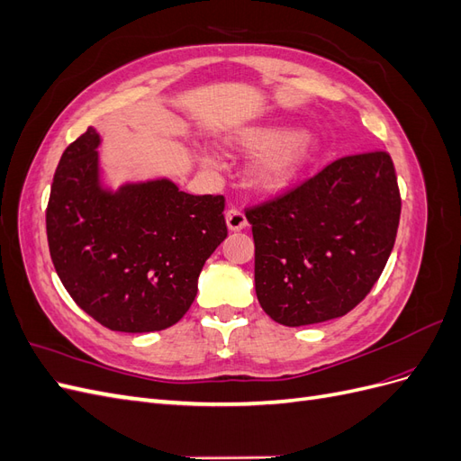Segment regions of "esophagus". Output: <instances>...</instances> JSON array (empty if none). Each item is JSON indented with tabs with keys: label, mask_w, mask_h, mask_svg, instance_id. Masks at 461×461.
Segmentation results:
<instances>
[{
	"label": "esophagus",
	"mask_w": 461,
	"mask_h": 461,
	"mask_svg": "<svg viewBox=\"0 0 461 461\" xmlns=\"http://www.w3.org/2000/svg\"><path fill=\"white\" fill-rule=\"evenodd\" d=\"M225 217H227V225H229L230 230H242V229L248 225L246 215H244V212H242L240 207H230V209H227Z\"/></svg>",
	"instance_id": "obj_1"
}]
</instances>
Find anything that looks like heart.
Here are the masks:
<instances>
[{
    "mask_svg": "<svg viewBox=\"0 0 461 461\" xmlns=\"http://www.w3.org/2000/svg\"><path fill=\"white\" fill-rule=\"evenodd\" d=\"M240 142L252 151H263L254 167V183L261 190H276L294 178L308 165L319 149L312 134L292 132L285 127L252 129L242 134ZM215 165L213 158L203 159Z\"/></svg>",
    "mask_w": 461,
    "mask_h": 461,
    "instance_id": "1",
    "label": "heart"
}]
</instances>
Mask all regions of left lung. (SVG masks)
Listing matches in <instances>:
<instances>
[{"instance_id": "obj_1", "label": "left lung", "mask_w": 461, "mask_h": 461, "mask_svg": "<svg viewBox=\"0 0 461 461\" xmlns=\"http://www.w3.org/2000/svg\"><path fill=\"white\" fill-rule=\"evenodd\" d=\"M400 207L384 149L334 159L298 186L248 207L263 312L286 327L352 312L393 252Z\"/></svg>"}]
</instances>
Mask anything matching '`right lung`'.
<instances>
[{
  "instance_id": "right-lung-1",
  "label": "right lung",
  "mask_w": 461,
  "mask_h": 461,
  "mask_svg": "<svg viewBox=\"0 0 461 461\" xmlns=\"http://www.w3.org/2000/svg\"><path fill=\"white\" fill-rule=\"evenodd\" d=\"M97 144L88 129L55 169L46 207L53 267L100 325L163 330L188 312L205 259L227 239L225 196H192L171 180L104 192Z\"/></svg>"
}]
</instances>
